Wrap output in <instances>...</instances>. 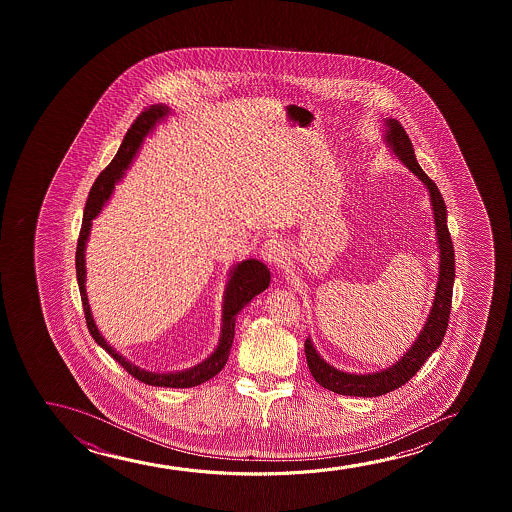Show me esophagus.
<instances>
[{
    "mask_svg": "<svg viewBox=\"0 0 512 512\" xmlns=\"http://www.w3.org/2000/svg\"><path fill=\"white\" fill-rule=\"evenodd\" d=\"M260 255L271 266H281L285 259H287V252H285V248H283L281 241H278V239L266 241L262 248H260Z\"/></svg>",
    "mask_w": 512,
    "mask_h": 512,
    "instance_id": "34e87169",
    "label": "esophagus"
}]
</instances>
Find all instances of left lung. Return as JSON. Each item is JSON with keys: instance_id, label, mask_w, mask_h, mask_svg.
<instances>
[{"instance_id": "left-lung-1", "label": "left lung", "mask_w": 512, "mask_h": 512, "mask_svg": "<svg viewBox=\"0 0 512 512\" xmlns=\"http://www.w3.org/2000/svg\"><path fill=\"white\" fill-rule=\"evenodd\" d=\"M383 141L390 150V154L402 162L425 187H427L430 206L434 213L435 238L439 250V274L435 285L434 301L428 311L425 325L421 327L420 334L414 343L407 348L399 360H395L386 369L376 372H346L330 365L323 360L322 355L316 351L311 337L304 343L306 360L313 378L318 385L327 388L330 392L350 397H379L392 392L395 388L407 383L421 365L425 364L432 353L441 346L446 329H448L449 309L453 297V283H455V250L448 231V210L442 199L441 192L420 168L416 161L413 143L409 140L404 127L399 120L383 119Z\"/></svg>"}]
</instances>
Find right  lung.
<instances>
[{
	"mask_svg": "<svg viewBox=\"0 0 512 512\" xmlns=\"http://www.w3.org/2000/svg\"><path fill=\"white\" fill-rule=\"evenodd\" d=\"M171 113H173V110L168 105H162V103L150 106L148 110L141 113L140 117L134 120L131 129L127 131L126 138L122 141L119 152L113 157V161L96 178V182H94L91 192H89V197H87V203H85L84 220H82V229H80V238H78L75 262H77V281L82 304H84L85 320H87V327H89V332L94 337V341L108 355H112L129 374H133L134 378L140 379L141 383L164 386V388H190V386L206 383L208 379L217 376L218 372L222 371L224 365L227 364V358L231 355L236 318L241 313V309L246 308L271 283V271L267 269L264 262L257 259H246L234 264L229 269L224 297H222V325H220V337H218L217 346H215V350L211 351L208 358H204L203 362H199V364L189 367V369H183V371H147V369H141L140 365L133 364L124 355H120V351L115 350L112 344L106 341L105 336L99 332L98 325H96L94 316H92L91 304L87 299V288H85V278H87L85 248H87V241L91 238L92 220L98 217L108 201L112 199L115 185L122 182L127 169L133 166L134 157L140 152L141 145L145 143L147 136L154 133L155 127L168 119Z\"/></svg>",
	"mask_w": 512,
	"mask_h": 512,
	"instance_id": "obj_1",
	"label": "right lung"
}]
</instances>
